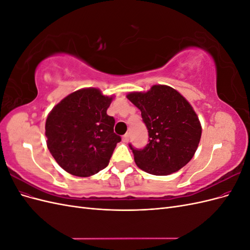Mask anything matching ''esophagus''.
Instances as JSON below:
<instances>
[{
	"label": "esophagus",
	"mask_w": 250,
	"mask_h": 250,
	"mask_svg": "<svg viewBox=\"0 0 250 250\" xmlns=\"http://www.w3.org/2000/svg\"><path fill=\"white\" fill-rule=\"evenodd\" d=\"M122 141H123L124 143H127L128 141H129V133H126V134H124V135H123V138H122Z\"/></svg>",
	"instance_id": "1"
}]
</instances>
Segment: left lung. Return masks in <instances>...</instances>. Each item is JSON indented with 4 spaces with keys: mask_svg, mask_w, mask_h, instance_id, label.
<instances>
[{
    "mask_svg": "<svg viewBox=\"0 0 250 250\" xmlns=\"http://www.w3.org/2000/svg\"><path fill=\"white\" fill-rule=\"evenodd\" d=\"M126 97L141 110L149 133L144 149L129 145L138 167L158 176L185 167L198 148L202 131L192 105L176 89L163 84Z\"/></svg>",
    "mask_w": 250,
    "mask_h": 250,
    "instance_id": "8db88e82",
    "label": "left lung"
}]
</instances>
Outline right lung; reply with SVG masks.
I'll use <instances>...</instances> for the list:
<instances>
[{
	"label": "right lung",
	"mask_w": 250,
	"mask_h": 250,
	"mask_svg": "<svg viewBox=\"0 0 250 250\" xmlns=\"http://www.w3.org/2000/svg\"><path fill=\"white\" fill-rule=\"evenodd\" d=\"M113 96L99 88L76 90L56 104L46 121L47 146L67 173L88 177L106 168L121 138L106 111Z\"/></svg>",
	"instance_id": "obj_1"
}]
</instances>
